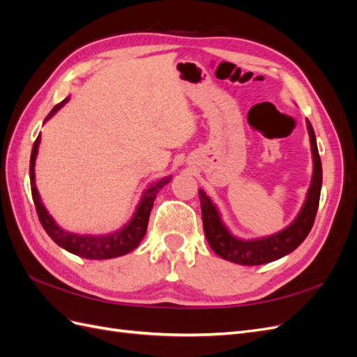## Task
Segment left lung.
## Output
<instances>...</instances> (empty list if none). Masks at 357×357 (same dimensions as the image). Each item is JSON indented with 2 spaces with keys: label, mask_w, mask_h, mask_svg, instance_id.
Here are the masks:
<instances>
[{
  "label": "left lung",
  "mask_w": 357,
  "mask_h": 357,
  "mask_svg": "<svg viewBox=\"0 0 357 357\" xmlns=\"http://www.w3.org/2000/svg\"><path fill=\"white\" fill-rule=\"evenodd\" d=\"M307 128L310 134L311 153H312V178L307 192L304 205L287 228L269 236L255 240H243L234 236L223 225L219 210L207 197L202 189L199 190L201 213L204 232L213 252L219 255L225 261H231L240 265H264L291 253L295 248L307 238L319 208L320 189H321V160L316 143V134L310 121L307 119Z\"/></svg>",
  "instance_id": "obj_1"
}]
</instances>
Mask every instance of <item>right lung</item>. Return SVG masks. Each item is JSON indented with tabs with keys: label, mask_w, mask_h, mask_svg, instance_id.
<instances>
[{
	"label": "right lung",
	"mask_w": 357,
	"mask_h": 357,
	"mask_svg": "<svg viewBox=\"0 0 357 357\" xmlns=\"http://www.w3.org/2000/svg\"><path fill=\"white\" fill-rule=\"evenodd\" d=\"M68 101V98L59 102L58 105L53 107V110L46 117L50 119L55 114L61 107ZM38 144H40V135L37 137L34 146H32L31 152V160H29V178H31V193L32 199L36 204V210L38 214V219L43 228L47 232L50 238L55 241L59 247L66 248L67 252L77 255L84 259H96V261H101V259H112L117 256H123L129 252H132L134 248L138 247L144 238L146 231H147V223L150 218V211H152L155 198L159 193V190L168 185L171 176L160 178L159 181L150 185L149 189L143 193L139 204L137 205V210L132 215V219L129 220L123 228L117 229L116 232L105 234V235H80V234H73L68 231H63L62 228L56 225V222L52 219V215L43 205L38 190L36 188V174H34V165H36V158L38 152Z\"/></svg>",
	"instance_id": "right-lung-1"
}]
</instances>
